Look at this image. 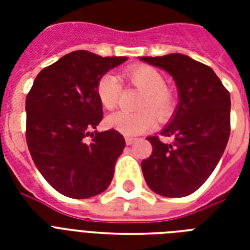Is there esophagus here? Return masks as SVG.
Listing matches in <instances>:
<instances>
[{
    "mask_svg": "<svg viewBox=\"0 0 250 250\" xmlns=\"http://www.w3.org/2000/svg\"><path fill=\"white\" fill-rule=\"evenodd\" d=\"M135 141H136L135 137H125V144L127 145H132Z\"/></svg>",
    "mask_w": 250,
    "mask_h": 250,
    "instance_id": "obj_1",
    "label": "esophagus"
}]
</instances>
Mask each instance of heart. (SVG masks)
I'll use <instances>...</instances> for the list:
<instances>
[{
  "mask_svg": "<svg viewBox=\"0 0 250 250\" xmlns=\"http://www.w3.org/2000/svg\"><path fill=\"white\" fill-rule=\"evenodd\" d=\"M129 85L143 90L137 102L139 111H117L106 118V125L123 135H140L148 132L156 125V117L166 121L174 114L178 97L174 90L166 85V78L158 68L149 64H137L125 68L123 72ZM96 94L101 105L107 110L117 107L121 100L122 84L111 72L100 76L96 84Z\"/></svg>",
  "mask_w": 250,
  "mask_h": 250,
  "instance_id": "1",
  "label": "heart"
}]
</instances>
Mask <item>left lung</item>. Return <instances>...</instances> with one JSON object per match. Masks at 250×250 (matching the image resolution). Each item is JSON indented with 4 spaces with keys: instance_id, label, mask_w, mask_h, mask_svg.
<instances>
[{
    "instance_id": "left-lung-1",
    "label": "left lung",
    "mask_w": 250,
    "mask_h": 250,
    "mask_svg": "<svg viewBox=\"0 0 250 250\" xmlns=\"http://www.w3.org/2000/svg\"><path fill=\"white\" fill-rule=\"evenodd\" d=\"M141 61L166 70L180 98L174 119L161 132L174 141L148 137L153 152L141 162L145 182L157 194L184 197L206 182L225 152L231 131L229 92L209 66L184 54Z\"/></svg>"
}]
</instances>
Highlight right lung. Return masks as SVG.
Instances as JSON below:
<instances>
[{
    "mask_svg": "<svg viewBox=\"0 0 250 250\" xmlns=\"http://www.w3.org/2000/svg\"><path fill=\"white\" fill-rule=\"evenodd\" d=\"M76 50L42 68L25 98V139L45 180L63 196L88 198L110 186L125 146L115 129L92 132L102 121L100 76L127 61Z\"/></svg>",
    "mask_w": 250,
    "mask_h": 250,
    "instance_id": "1",
    "label": "right lung"
}]
</instances>
